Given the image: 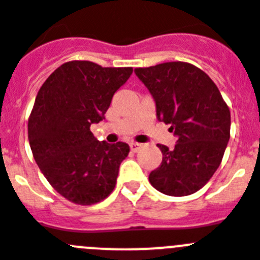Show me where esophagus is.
Segmentation results:
<instances>
[{
	"label": "esophagus",
	"instance_id": "1",
	"mask_svg": "<svg viewBox=\"0 0 260 260\" xmlns=\"http://www.w3.org/2000/svg\"><path fill=\"white\" fill-rule=\"evenodd\" d=\"M129 147H131V150L132 151H137L140 149V147H141V144H139V142H131L129 144Z\"/></svg>",
	"mask_w": 260,
	"mask_h": 260
}]
</instances>
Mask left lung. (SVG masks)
Here are the masks:
<instances>
[{"label":"left lung","mask_w":260,"mask_h":260,"mask_svg":"<svg viewBox=\"0 0 260 260\" xmlns=\"http://www.w3.org/2000/svg\"><path fill=\"white\" fill-rule=\"evenodd\" d=\"M135 74L153 95L159 121L177 137L158 145L162 163L149 181L160 193L182 197L200 190L220 166L229 141L231 113L214 81L186 62H166Z\"/></svg>","instance_id":"8db88e82"}]
</instances>
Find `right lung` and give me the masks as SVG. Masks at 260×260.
Here are the masks:
<instances>
[{"mask_svg": "<svg viewBox=\"0 0 260 260\" xmlns=\"http://www.w3.org/2000/svg\"><path fill=\"white\" fill-rule=\"evenodd\" d=\"M132 72V67L71 60L37 93L28 119L29 146L50 185L71 202L94 205L115 188L129 146L98 141L90 125L105 119L113 95Z\"/></svg>", "mask_w": 260, "mask_h": 260, "instance_id": "1", "label": "right lung"}]
</instances>
